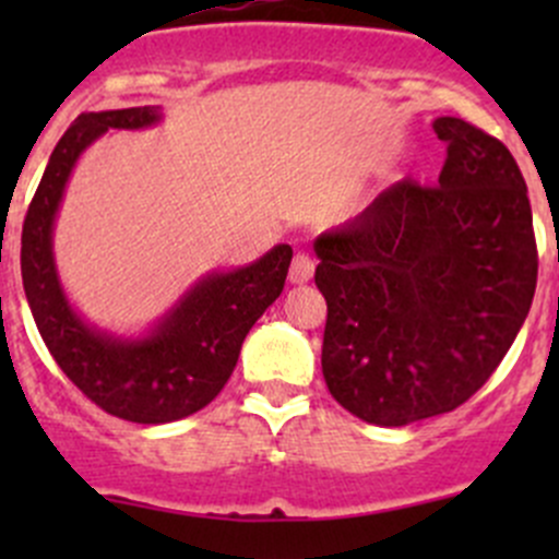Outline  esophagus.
Returning a JSON list of instances; mask_svg holds the SVG:
<instances>
[{
	"label": "esophagus",
	"mask_w": 559,
	"mask_h": 559,
	"mask_svg": "<svg viewBox=\"0 0 559 559\" xmlns=\"http://www.w3.org/2000/svg\"><path fill=\"white\" fill-rule=\"evenodd\" d=\"M313 278V259L308 253H295L292 259V267H289V281L292 284H308Z\"/></svg>",
	"instance_id": "1"
}]
</instances>
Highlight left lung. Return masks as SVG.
<instances>
[{
	"label": "left lung",
	"instance_id": "left-lung-1",
	"mask_svg": "<svg viewBox=\"0 0 559 559\" xmlns=\"http://www.w3.org/2000/svg\"><path fill=\"white\" fill-rule=\"evenodd\" d=\"M438 186L411 178L316 238L326 300L321 373L368 425L449 414L487 384L538 278L527 186L500 140L454 116Z\"/></svg>",
	"mask_w": 559,
	"mask_h": 559
}]
</instances>
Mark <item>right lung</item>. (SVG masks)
Wrapping results in <instances>:
<instances>
[{"label":"right lung","instance_id":"right-lung-1","mask_svg":"<svg viewBox=\"0 0 559 559\" xmlns=\"http://www.w3.org/2000/svg\"><path fill=\"white\" fill-rule=\"evenodd\" d=\"M162 118L159 105L81 112L50 154L21 235L24 292L48 352L88 400L138 425L178 421L222 392L248 330L284 292L292 262V246L278 243L243 267L211 270L138 335L99 330L78 313L53 253L70 175L105 132L148 129Z\"/></svg>","mask_w":559,"mask_h":559}]
</instances>
